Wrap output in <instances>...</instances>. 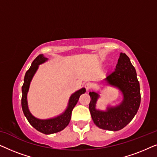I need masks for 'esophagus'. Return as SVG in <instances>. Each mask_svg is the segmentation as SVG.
<instances>
[{
    "label": "esophagus",
    "mask_w": 157,
    "mask_h": 157,
    "mask_svg": "<svg viewBox=\"0 0 157 157\" xmlns=\"http://www.w3.org/2000/svg\"><path fill=\"white\" fill-rule=\"evenodd\" d=\"M84 87L85 89H86V91H89V90H90L92 88V84L91 83H86L84 85Z\"/></svg>",
    "instance_id": "1"
}]
</instances>
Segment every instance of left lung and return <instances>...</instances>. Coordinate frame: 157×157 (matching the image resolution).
Returning a JSON list of instances; mask_svg holds the SVG:
<instances>
[{
    "instance_id": "left-lung-1",
    "label": "left lung",
    "mask_w": 157,
    "mask_h": 157,
    "mask_svg": "<svg viewBox=\"0 0 157 157\" xmlns=\"http://www.w3.org/2000/svg\"><path fill=\"white\" fill-rule=\"evenodd\" d=\"M104 81L121 91L123 101L119 106H109L106 111H99L96 109L99 95L94 91L90 92L89 111L98 127L116 132L122 129L132 121L141 103L140 86L136 70L126 53H120L115 70L107 74Z\"/></svg>"
}]
</instances>
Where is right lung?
I'll return each instance as SVG.
<instances>
[{
	"mask_svg": "<svg viewBox=\"0 0 157 157\" xmlns=\"http://www.w3.org/2000/svg\"><path fill=\"white\" fill-rule=\"evenodd\" d=\"M48 59L45 58L43 54L38 55L37 57L34 59L32 62L31 67L25 73L24 77V82L22 86V98H21V106L24 113L25 117L30 124L35 128L38 132L43 133L45 134H51L61 132L69 124L71 117V113L73 109L76 106L78 102V98L82 94L86 92L84 88L78 90L73 94L69 98L68 107L66 111L62 114L58 116L57 117L49 119H38L37 118L34 117L29 111V107H28L27 102V94L29 89V86L31 81L33 78V76L37 71L38 65L44 63Z\"/></svg>",
	"mask_w": 157,
	"mask_h": 157,
	"instance_id": "right-lung-1",
	"label": "right lung"
}]
</instances>
